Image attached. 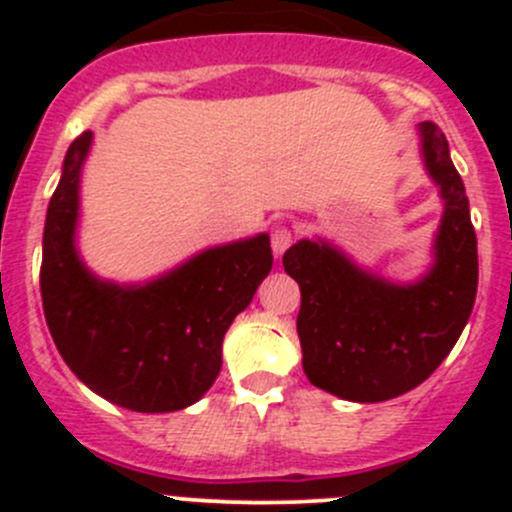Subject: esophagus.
Here are the masks:
<instances>
[{"instance_id": "1", "label": "esophagus", "mask_w": 512, "mask_h": 512, "mask_svg": "<svg viewBox=\"0 0 512 512\" xmlns=\"http://www.w3.org/2000/svg\"><path fill=\"white\" fill-rule=\"evenodd\" d=\"M292 240H294V232L289 230V227L285 225L275 227V230H272V252H275L277 257H282L287 247L292 245Z\"/></svg>"}]
</instances>
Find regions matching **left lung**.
Returning a JSON list of instances; mask_svg holds the SVG:
<instances>
[{"label": "left lung", "mask_w": 512, "mask_h": 512, "mask_svg": "<svg viewBox=\"0 0 512 512\" xmlns=\"http://www.w3.org/2000/svg\"><path fill=\"white\" fill-rule=\"evenodd\" d=\"M421 156L443 198L433 267L396 285L356 267L324 240H299L282 257L299 285L302 366L319 389L359 404L396 399L438 369L461 337L478 289V242L466 188L431 121L418 126Z\"/></svg>", "instance_id": "left-lung-1"}]
</instances>
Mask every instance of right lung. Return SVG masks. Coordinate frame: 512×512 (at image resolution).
<instances>
[{"instance_id": "add662e5", "label": "right lung", "mask_w": 512, "mask_h": 512, "mask_svg": "<svg viewBox=\"0 0 512 512\" xmlns=\"http://www.w3.org/2000/svg\"><path fill=\"white\" fill-rule=\"evenodd\" d=\"M91 141L84 131L69 146L46 210V324L69 369L111 404L141 414L185 409L218 379L225 332L270 275V235L210 247L146 285L98 280L76 252Z\"/></svg>"}]
</instances>
